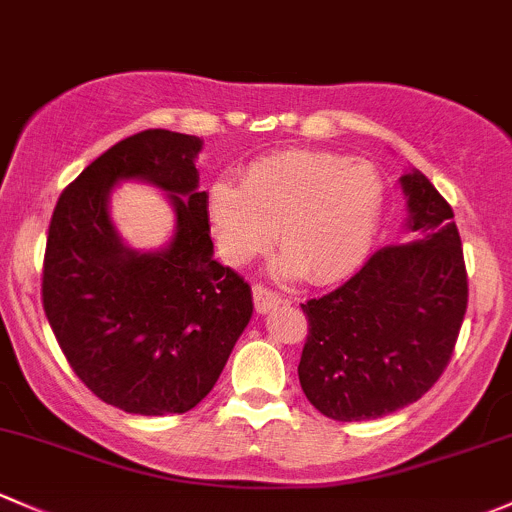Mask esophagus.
<instances>
[{"label": "esophagus", "instance_id": "1", "mask_svg": "<svg viewBox=\"0 0 512 512\" xmlns=\"http://www.w3.org/2000/svg\"><path fill=\"white\" fill-rule=\"evenodd\" d=\"M252 299H255V309L260 311V314H267V311L277 309V306L284 301L277 292L267 289L265 284H255V287H252Z\"/></svg>", "mask_w": 512, "mask_h": 512}]
</instances>
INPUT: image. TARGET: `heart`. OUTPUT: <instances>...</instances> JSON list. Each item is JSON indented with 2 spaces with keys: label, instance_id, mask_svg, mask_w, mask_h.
Returning a JSON list of instances; mask_svg holds the SVG:
<instances>
[{
  "label": "heart",
  "instance_id": "heart-1",
  "mask_svg": "<svg viewBox=\"0 0 512 512\" xmlns=\"http://www.w3.org/2000/svg\"><path fill=\"white\" fill-rule=\"evenodd\" d=\"M383 179L370 161L333 152H284L250 164L240 186L215 181L208 215L220 255L247 265L272 245L277 274L328 284L351 274L373 247Z\"/></svg>",
  "mask_w": 512,
  "mask_h": 512
}]
</instances>
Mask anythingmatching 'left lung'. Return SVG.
Instances as JSON below:
<instances>
[{"label": "left lung", "mask_w": 512, "mask_h": 512, "mask_svg": "<svg viewBox=\"0 0 512 512\" xmlns=\"http://www.w3.org/2000/svg\"><path fill=\"white\" fill-rule=\"evenodd\" d=\"M407 242L375 252L326 297L301 304L309 336L299 383L336 422H363L417 402L444 373L469 301L454 211L422 171L400 179Z\"/></svg>", "instance_id": "8db88e82"}]
</instances>
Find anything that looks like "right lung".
Instances as JSON below:
<instances>
[{"label": "right lung", "instance_id": "add662e5", "mask_svg": "<svg viewBox=\"0 0 512 512\" xmlns=\"http://www.w3.org/2000/svg\"><path fill=\"white\" fill-rule=\"evenodd\" d=\"M191 134L147 129L107 149L66 186L43 257V311L63 355L102 402L161 417L193 410L250 324V284L213 260L208 193ZM120 180H144L175 206L170 245L125 246L109 218Z\"/></svg>", "mask_w": 512, "mask_h": 512}]
</instances>
